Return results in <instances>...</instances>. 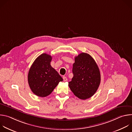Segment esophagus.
<instances>
[{"label":"esophagus","mask_w":132,"mask_h":132,"mask_svg":"<svg viewBox=\"0 0 132 132\" xmlns=\"http://www.w3.org/2000/svg\"><path fill=\"white\" fill-rule=\"evenodd\" d=\"M63 80H64V81H66L67 80V77H65V76H64V77H63Z\"/></svg>","instance_id":"1"}]
</instances>
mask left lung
Returning <instances> with one entry per match:
<instances>
[{
    "mask_svg": "<svg viewBox=\"0 0 132 132\" xmlns=\"http://www.w3.org/2000/svg\"><path fill=\"white\" fill-rule=\"evenodd\" d=\"M73 76L68 86L78 98L86 100L95 94L100 84L99 67L91 56L81 53L75 58L72 67Z\"/></svg>",
    "mask_w": 132,
    "mask_h": 132,
    "instance_id": "left-lung-1",
    "label": "left lung"
}]
</instances>
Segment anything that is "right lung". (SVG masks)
I'll list each match as a JSON object with an SVG mask.
<instances>
[{
    "mask_svg": "<svg viewBox=\"0 0 132 132\" xmlns=\"http://www.w3.org/2000/svg\"><path fill=\"white\" fill-rule=\"evenodd\" d=\"M52 56L43 53L34 61L29 71L28 80L31 91L37 96L45 97L52 93L62 77L51 65Z\"/></svg>",
    "mask_w": 132,
    "mask_h": 132,
    "instance_id": "add662e5",
    "label": "right lung"
}]
</instances>
